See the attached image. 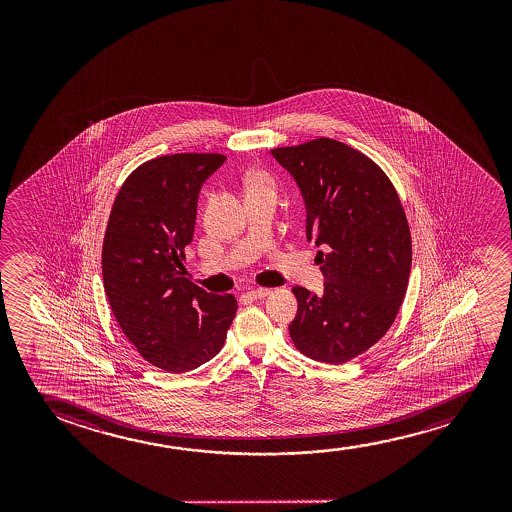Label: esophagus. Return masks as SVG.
Wrapping results in <instances>:
<instances>
[{
  "mask_svg": "<svg viewBox=\"0 0 512 512\" xmlns=\"http://www.w3.org/2000/svg\"><path fill=\"white\" fill-rule=\"evenodd\" d=\"M269 294H271L269 288H253V290L248 292V297L250 299H262V297H267Z\"/></svg>",
  "mask_w": 512,
  "mask_h": 512,
  "instance_id": "1",
  "label": "esophagus"
}]
</instances>
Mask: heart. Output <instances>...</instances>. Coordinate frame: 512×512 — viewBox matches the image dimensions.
Returning <instances> with one entry per match:
<instances>
[{"instance_id":"b5f03b06","label":"heart","mask_w":512,"mask_h":512,"mask_svg":"<svg viewBox=\"0 0 512 512\" xmlns=\"http://www.w3.org/2000/svg\"><path fill=\"white\" fill-rule=\"evenodd\" d=\"M246 185H248V189H257V187H271V185H269V180L266 178V175H262V173H250L248 178H246Z\"/></svg>"}]
</instances>
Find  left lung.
<instances>
[{
  "mask_svg": "<svg viewBox=\"0 0 512 512\" xmlns=\"http://www.w3.org/2000/svg\"><path fill=\"white\" fill-rule=\"evenodd\" d=\"M306 206V238L325 246L322 295L294 287L295 348L344 364L392 327L411 273V232L397 190L376 162L330 138L271 150Z\"/></svg>",
  "mask_w": 512,
  "mask_h": 512,
  "instance_id": "left-lung-1",
  "label": "left lung"
}]
</instances>
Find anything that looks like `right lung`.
<instances>
[{
	"label": "right lung",
	"mask_w": 512,
	"mask_h": 512,
	"mask_svg": "<svg viewBox=\"0 0 512 512\" xmlns=\"http://www.w3.org/2000/svg\"><path fill=\"white\" fill-rule=\"evenodd\" d=\"M222 154L162 155L127 176L103 241V283L113 316L141 357L168 372L197 369L224 346L234 295L208 294L183 276L197 197Z\"/></svg>",
	"instance_id": "1"
}]
</instances>
